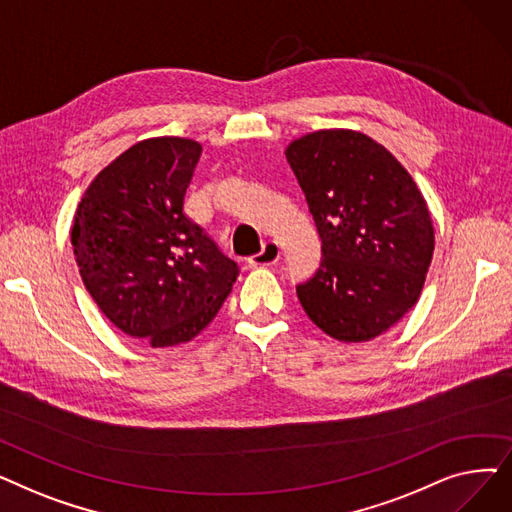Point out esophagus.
<instances>
[{"mask_svg": "<svg viewBox=\"0 0 512 512\" xmlns=\"http://www.w3.org/2000/svg\"><path fill=\"white\" fill-rule=\"evenodd\" d=\"M278 259H280V247H278V242L267 240V242H263V247H261V251H259L257 255L249 257V265H251V267L274 265V263H278Z\"/></svg>", "mask_w": 512, "mask_h": 512, "instance_id": "obj_1", "label": "esophagus"}]
</instances>
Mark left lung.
Wrapping results in <instances>:
<instances>
[{
    "mask_svg": "<svg viewBox=\"0 0 512 512\" xmlns=\"http://www.w3.org/2000/svg\"><path fill=\"white\" fill-rule=\"evenodd\" d=\"M321 238L317 274L297 286L313 324L340 342L384 334L419 301L434 257L432 213L405 166L357 130L286 147Z\"/></svg>",
    "mask_w": 512,
    "mask_h": 512,
    "instance_id": "left-lung-1",
    "label": "left lung"
}]
</instances>
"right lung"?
Segmentation results:
<instances>
[{"label":"right lung","mask_w":512,"mask_h":512,"mask_svg":"<svg viewBox=\"0 0 512 512\" xmlns=\"http://www.w3.org/2000/svg\"><path fill=\"white\" fill-rule=\"evenodd\" d=\"M201 143L139 141L80 199L70 240L85 288L112 324L153 348L193 340L218 315L238 265L182 205Z\"/></svg>","instance_id":"obj_1"}]
</instances>
